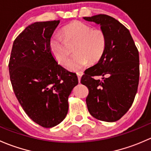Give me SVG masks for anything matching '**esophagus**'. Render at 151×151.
Returning <instances> with one entry per match:
<instances>
[{"label": "esophagus", "instance_id": "obj_1", "mask_svg": "<svg viewBox=\"0 0 151 151\" xmlns=\"http://www.w3.org/2000/svg\"><path fill=\"white\" fill-rule=\"evenodd\" d=\"M77 77H78L79 83H80V80H81V77L83 75V72H82V71H80V72H77Z\"/></svg>", "mask_w": 151, "mask_h": 151}]
</instances>
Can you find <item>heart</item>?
I'll return each mask as SVG.
<instances>
[{
	"instance_id": "obj_1",
	"label": "heart",
	"mask_w": 151,
	"mask_h": 151,
	"mask_svg": "<svg viewBox=\"0 0 151 151\" xmlns=\"http://www.w3.org/2000/svg\"><path fill=\"white\" fill-rule=\"evenodd\" d=\"M65 41L74 44L73 50L75 55L69 60L67 68L71 71H77L88 64L99 61L104 55L106 47V38L101 29L94 28L84 22L74 21L62 29ZM50 47L55 58L61 64L68 61L70 51L65 46L64 41L58 35L50 39Z\"/></svg>"
}]
</instances>
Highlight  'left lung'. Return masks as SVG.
I'll return each mask as SVG.
<instances>
[{
  "label": "left lung",
  "instance_id": "obj_1",
  "mask_svg": "<svg viewBox=\"0 0 151 151\" xmlns=\"http://www.w3.org/2000/svg\"><path fill=\"white\" fill-rule=\"evenodd\" d=\"M83 19L99 25L106 38L104 55L81 78L89 91L88 109L96 119L115 122L127 112L137 92L139 52L129 30L115 18L98 14ZM97 76L103 80H96Z\"/></svg>",
  "mask_w": 151,
  "mask_h": 151
}]
</instances>
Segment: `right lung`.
Returning a JSON list of instances; mask_svg holds the SVG:
<instances>
[{
	"label": "right lung",
	"instance_id": "1",
	"mask_svg": "<svg viewBox=\"0 0 151 151\" xmlns=\"http://www.w3.org/2000/svg\"><path fill=\"white\" fill-rule=\"evenodd\" d=\"M60 20L36 22L16 38L9 70L15 96L29 118L42 127L61 123L68 109V98L78 84L75 73L58 63L50 47Z\"/></svg>",
	"mask_w": 151,
	"mask_h": 151
}]
</instances>
